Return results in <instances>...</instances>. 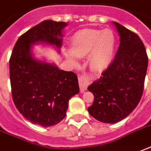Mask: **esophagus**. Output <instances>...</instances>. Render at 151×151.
I'll use <instances>...</instances> for the list:
<instances>
[{"label":"esophagus","mask_w":151,"mask_h":151,"mask_svg":"<svg viewBox=\"0 0 151 151\" xmlns=\"http://www.w3.org/2000/svg\"><path fill=\"white\" fill-rule=\"evenodd\" d=\"M89 79L86 77L85 75H82L79 77V86H80V89H81V93H83L87 89V86L89 85Z\"/></svg>","instance_id":"34e87169"}]
</instances>
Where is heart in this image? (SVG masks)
I'll list each match as a JSON object with an SVG mask.
<instances>
[{"instance_id": "heart-1", "label": "heart", "mask_w": 151, "mask_h": 151, "mask_svg": "<svg viewBox=\"0 0 151 151\" xmlns=\"http://www.w3.org/2000/svg\"><path fill=\"white\" fill-rule=\"evenodd\" d=\"M117 42V36L112 29L80 30L70 40L71 53H67V58L75 62L74 57L85 58L91 53L89 60L91 69L104 71L113 62Z\"/></svg>"}]
</instances>
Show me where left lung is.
<instances>
[{
  "instance_id": "left-lung-1",
  "label": "left lung",
  "mask_w": 151,
  "mask_h": 151,
  "mask_svg": "<svg viewBox=\"0 0 151 151\" xmlns=\"http://www.w3.org/2000/svg\"><path fill=\"white\" fill-rule=\"evenodd\" d=\"M120 36L116 57L99 80L88 87L93 94L89 114L98 121L115 123L127 117L141 100L148 66L145 46L137 34L113 22Z\"/></svg>"
}]
</instances>
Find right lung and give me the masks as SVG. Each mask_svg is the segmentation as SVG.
<instances>
[{"mask_svg":"<svg viewBox=\"0 0 151 151\" xmlns=\"http://www.w3.org/2000/svg\"><path fill=\"white\" fill-rule=\"evenodd\" d=\"M65 22L44 20L22 34L10 59V79L14 105L28 121L44 127L65 117L70 98L79 93L77 76L52 63L37 60L32 46L42 42L62 45Z\"/></svg>","mask_w":151,"mask_h":151,"instance_id":"1","label":"right lung"}]
</instances>
